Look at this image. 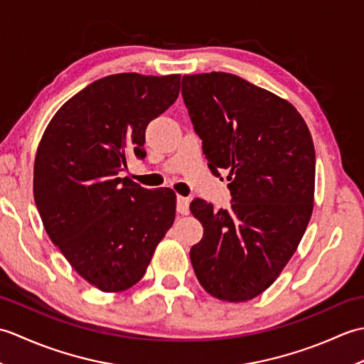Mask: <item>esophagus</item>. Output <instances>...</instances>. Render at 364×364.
Instances as JSON below:
<instances>
[{"label":"esophagus","instance_id":"34e87169","mask_svg":"<svg viewBox=\"0 0 364 364\" xmlns=\"http://www.w3.org/2000/svg\"><path fill=\"white\" fill-rule=\"evenodd\" d=\"M176 213L181 215L189 214V198L188 197H183V196L176 197Z\"/></svg>","mask_w":364,"mask_h":364}]
</instances>
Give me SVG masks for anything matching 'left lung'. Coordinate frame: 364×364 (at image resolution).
I'll list each match as a JSON object with an SVG mask.
<instances>
[{
	"label": "left lung",
	"mask_w": 364,
	"mask_h": 364,
	"mask_svg": "<svg viewBox=\"0 0 364 364\" xmlns=\"http://www.w3.org/2000/svg\"><path fill=\"white\" fill-rule=\"evenodd\" d=\"M181 95L214 175L230 172V210L202 198L191 213L203 225L191 262L220 300L266 291L296 252L313 213L316 153L305 120L286 100L236 75L183 76Z\"/></svg>",
	"instance_id": "left-lung-1"
}]
</instances>
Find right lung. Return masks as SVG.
<instances>
[{
    "instance_id": "right-lung-1",
    "label": "right lung",
    "mask_w": 364,
    "mask_h": 364,
    "mask_svg": "<svg viewBox=\"0 0 364 364\" xmlns=\"http://www.w3.org/2000/svg\"><path fill=\"white\" fill-rule=\"evenodd\" d=\"M180 94V75L117 73L54 114L38 144L34 200L53 244L105 292L136 284L175 220V194L120 178L145 158L146 125Z\"/></svg>"
}]
</instances>
